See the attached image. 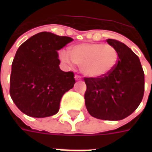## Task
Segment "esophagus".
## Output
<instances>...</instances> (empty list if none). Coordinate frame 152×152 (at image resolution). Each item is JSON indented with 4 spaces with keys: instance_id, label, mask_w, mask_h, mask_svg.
<instances>
[{
    "instance_id": "esophagus-1",
    "label": "esophagus",
    "mask_w": 152,
    "mask_h": 152,
    "mask_svg": "<svg viewBox=\"0 0 152 152\" xmlns=\"http://www.w3.org/2000/svg\"><path fill=\"white\" fill-rule=\"evenodd\" d=\"M75 79H76V80H81L80 76H79V75H76L75 76Z\"/></svg>"
}]
</instances>
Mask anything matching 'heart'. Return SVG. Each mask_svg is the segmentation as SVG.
Segmentation results:
<instances>
[{"instance_id": "heart-1", "label": "heart", "mask_w": 152, "mask_h": 152, "mask_svg": "<svg viewBox=\"0 0 152 152\" xmlns=\"http://www.w3.org/2000/svg\"><path fill=\"white\" fill-rule=\"evenodd\" d=\"M67 63L73 62L80 66L81 72L91 78L109 74L117 64L118 51L110 45L102 43H82L69 48V54L61 53Z\"/></svg>"}]
</instances>
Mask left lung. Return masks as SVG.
Returning a JSON list of instances; mask_svg holds the SVG:
<instances>
[{
    "label": "left lung",
    "instance_id": "8db88e82",
    "mask_svg": "<svg viewBox=\"0 0 152 152\" xmlns=\"http://www.w3.org/2000/svg\"><path fill=\"white\" fill-rule=\"evenodd\" d=\"M106 42L118 51V62L106 76L84 77L85 105L94 118L122 120L132 114L143 99L144 72L139 57L131 49L115 39Z\"/></svg>",
    "mask_w": 152,
    "mask_h": 152
}]
</instances>
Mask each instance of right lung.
Segmentation results:
<instances>
[{
  "mask_svg": "<svg viewBox=\"0 0 152 152\" xmlns=\"http://www.w3.org/2000/svg\"><path fill=\"white\" fill-rule=\"evenodd\" d=\"M72 41L70 37L43 31L19 47L12 64L9 93L23 113L46 118L58 112L61 97L76 80L73 72L60 69L57 51Z\"/></svg>",
  "mask_w": 152,
  "mask_h": 152,
  "instance_id": "add662e5",
  "label": "right lung"
}]
</instances>
